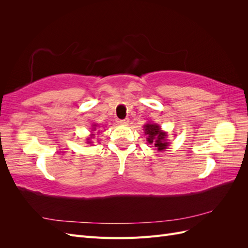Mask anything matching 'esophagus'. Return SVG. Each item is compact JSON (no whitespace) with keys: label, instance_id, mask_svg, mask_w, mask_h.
<instances>
[{"label":"esophagus","instance_id":"34e87169","mask_svg":"<svg viewBox=\"0 0 248 248\" xmlns=\"http://www.w3.org/2000/svg\"><path fill=\"white\" fill-rule=\"evenodd\" d=\"M128 123H129V119L128 118H126V119L121 120V121H120V124L123 125V126H127V125H128Z\"/></svg>","mask_w":248,"mask_h":248}]
</instances>
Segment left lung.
<instances>
[{
	"label": "left lung",
	"instance_id": "1",
	"mask_svg": "<svg viewBox=\"0 0 248 248\" xmlns=\"http://www.w3.org/2000/svg\"><path fill=\"white\" fill-rule=\"evenodd\" d=\"M144 131L147 136V141L154 146L158 151H164L170 145L167 140L168 133L161 130L160 126L156 123H148L144 126Z\"/></svg>",
	"mask_w": 248,
	"mask_h": 248
}]
</instances>
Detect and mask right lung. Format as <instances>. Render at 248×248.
I'll return each mask as SVG.
<instances>
[{"instance_id": "1", "label": "right lung", "mask_w": 248, "mask_h": 248, "mask_svg": "<svg viewBox=\"0 0 248 248\" xmlns=\"http://www.w3.org/2000/svg\"><path fill=\"white\" fill-rule=\"evenodd\" d=\"M93 126H94V128H93V129L95 130V129H96V128H95V127H96L97 125H96V124H94ZM93 137H94V134H91V138H89V139H87V140H88V141H87V142H88V144H92V142H93V141H91V139H92Z\"/></svg>"}]
</instances>
